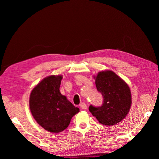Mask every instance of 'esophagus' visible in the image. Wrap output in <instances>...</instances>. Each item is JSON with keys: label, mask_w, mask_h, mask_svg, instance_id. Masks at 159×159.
Listing matches in <instances>:
<instances>
[{"label": "esophagus", "mask_w": 159, "mask_h": 159, "mask_svg": "<svg viewBox=\"0 0 159 159\" xmlns=\"http://www.w3.org/2000/svg\"><path fill=\"white\" fill-rule=\"evenodd\" d=\"M80 107L82 109L85 110L86 109H87V105H86V104L85 103V102H82V103H80Z\"/></svg>", "instance_id": "obj_1"}]
</instances>
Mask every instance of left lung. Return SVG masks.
Listing matches in <instances>:
<instances>
[{"mask_svg":"<svg viewBox=\"0 0 159 159\" xmlns=\"http://www.w3.org/2000/svg\"><path fill=\"white\" fill-rule=\"evenodd\" d=\"M95 78L97 90L103 96L100 107L90 105L89 111L99 122L113 125L124 118L130 109L132 100L129 86L114 72H99Z\"/></svg>","mask_w":159,"mask_h":159,"instance_id":"1","label":"left lung"}]
</instances>
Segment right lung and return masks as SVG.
<instances>
[{"mask_svg": "<svg viewBox=\"0 0 159 159\" xmlns=\"http://www.w3.org/2000/svg\"><path fill=\"white\" fill-rule=\"evenodd\" d=\"M61 76H50L43 79L33 90L29 107L34 119L45 130L60 133L68 127L74 116L79 112L60 93Z\"/></svg>", "mask_w": 159, "mask_h": 159, "instance_id": "obj_1", "label": "right lung"}]
</instances>
